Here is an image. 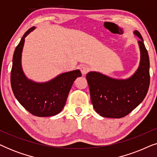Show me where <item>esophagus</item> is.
Here are the masks:
<instances>
[{
    "label": "esophagus",
    "mask_w": 157,
    "mask_h": 157,
    "mask_svg": "<svg viewBox=\"0 0 157 157\" xmlns=\"http://www.w3.org/2000/svg\"><path fill=\"white\" fill-rule=\"evenodd\" d=\"M80 70H81V74H82L83 75H86L88 72H89V68L88 67V66H81V67L80 68Z\"/></svg>",
    "instance_id": "34e87169"
}]
</instances>
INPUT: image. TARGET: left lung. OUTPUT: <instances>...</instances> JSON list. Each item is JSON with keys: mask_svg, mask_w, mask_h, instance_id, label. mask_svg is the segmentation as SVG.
I'll return each mask as SVG.
<instances>
[{"mask_svg": "<svg viewBox=\"0 0 157 157\" xmlns=\"http://www.w3.org/2000/svg\"><path fill=\"white\" fill-rule=\"evenodd\" d=\"M139 38L140 61L136 71L127 78H115L98 71L86 74L91 100L96 113L103 117L119 119L125 117L142 102L149 86V58L142 36Z\"/></svg>", "mask_w": 157, "mask_h": 157, "instance_id": "left-lung-1", "label": "left lung"}]
</instances>
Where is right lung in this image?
I'll return each instance as SVG.
<instances>
[{
  "instance_id": "right-lung-1",
  "label": "right lung",
  "mask_w": 157,
  "mask_h": 157,
  "mask_svg": "<svg viewBox=\"0 0 157 157\" xmlns=\"http://www.w3.org/2000/svg\"><path fill=\"white\" fill-rule=\"evenodd\" d=\"M35 29L25 32L15 49L10 83L15 97L29 112L39 117H52L62 111L73 83L81 73L78 69L64 72L46 82L28 78L22 68V52L25 37Z\"/></svg>"
}]
</instances>
